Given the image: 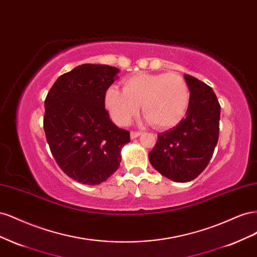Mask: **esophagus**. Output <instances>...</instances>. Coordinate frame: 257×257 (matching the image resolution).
I'll use <instances>...</instances> for the list:
<instances>
[{
  "instance_id": "obj_1",
  "label": "esophagus",
  "mask_w": 257,
  "mask_h": 257,
  "mask_svg": "<svg viewBox=\"0 0 257 257\" xmlns=\"http://www.w3.org/2000/svg\"><path fill=\"white\" fill-rule=\"evenodd\" d=\"M143 133L142 132H131V138L132 139H135L137 138L138 136H141Z\"/></svg>"
}]
</instances>
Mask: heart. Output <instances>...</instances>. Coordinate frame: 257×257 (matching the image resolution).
Returning <instances> with one entry per match:
<instances>
[{
    "label": "heart",
    "mask_w": 257,
    "mask_h": 257,
    "mask_svg": "<svg viewBox=\"0 0 257 257\" xmlns=\"http://www.w3.org/2000/svg\"><path fill=\"white\" fill-rule=\"evenodd\" d=\"M191 100L189 84L176 73H141L123 81L122 91L108 88L105 106L118 125H126L142 106L143 114L153 126L170 128L180 123Z\"/></svg>",
    "instance_id": "b5f03b06"
}]
</instances>
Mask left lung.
<instances>
[{
	"label": "left lung",
	"instance_id": "left-lung-1",
	"mask_svg": "<svg viewBox=\"0 0 257 257\" xmlns=\"http://www.w3.org/2000/svg\"><path fill=\"white\" fill-rule=\"evenodd\" d=\"M191 100L186 116L173 128L158 135L149 152L151 165L175 182H189L207 167L219 141L220 112L213 90L190 75Z\"/></svg>",
	"mask_w": 257,
	"mask_h": 257
}]
</instances>
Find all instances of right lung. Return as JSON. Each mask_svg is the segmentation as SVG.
Returning <instances> with one entry per match:
<instances>
[{
	"mask_svg": "<svg viewBox=\"0 0 257 257\" xmlns=\"http://www.w3.org/2000/svg\"><path fill=\"white\" fill-rule=\"evenodd\" d=\"M109 65L82 64L61 75L45 99L44 130L59 167L75 181L95 185L120 166L130 132L116 127L105 94L118 78Z\"/></svg>",
	"mask_w": 257,
	"mask_h": 257,
	"instance_id": "right-lung-1",
	"label": "right lung"
}]
</instances>
